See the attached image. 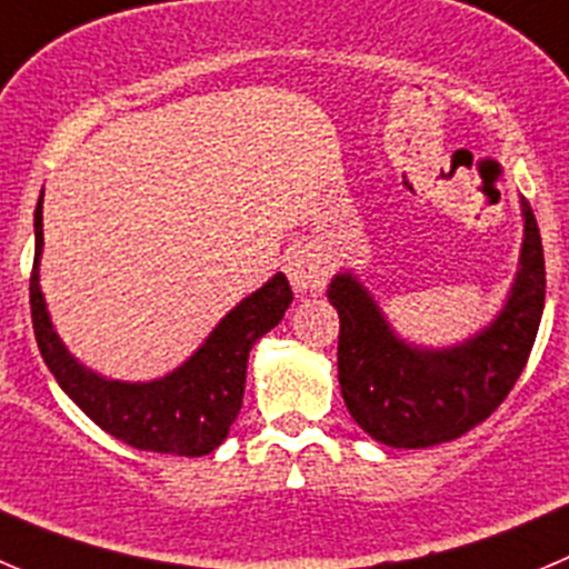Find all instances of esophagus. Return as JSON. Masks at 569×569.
<instances>
[{"label": "esophagus", "instance_id": "esophagus-1", "mask_svg": "<svg viewBox=\"0 0 569 569\" xmlns=\"http://www.w3.org/2000/svg\"><path fill=\"white\" fill-rule=\"evenodd\" d=\"M286 274H289L295 291H317L326 286L328 267L320 252L309 247H297L286 258Z\"/></svg>", "mask_w": 569, "mask_h": 569}]
</instances>
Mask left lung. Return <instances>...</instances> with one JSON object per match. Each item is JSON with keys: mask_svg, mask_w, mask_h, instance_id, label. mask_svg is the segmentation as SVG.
I'll list each match as a JSON object with an SVG mask.
<instances>
[{"mask_svg": "<svg viewBox=\"0 0 569 569\" xmlns=\"http://www.w3.org/2000/svg\"><path fill=\"white\" fill-rule=\"evenodd\" d=\"M519 272L500 317L455 348L398 339L362 283L337 274L328 300L339 315V387L353 421L396 449L446 443L486 421L517 385L545 309V252L522 199Z\"/></svg>", "mask_w": 569, "mask_h": 569, "instance_id": "obj_1", "label": "left lung"}]
</instances>
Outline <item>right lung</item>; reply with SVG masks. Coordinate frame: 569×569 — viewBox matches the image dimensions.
Returning a JSON list of instances; mask_svg holds the SVG:
<instances>
[{
    "label": "right lung",
    "instance_id": "add662e5",
    "mask_svg": "<svg viewBox=\"0 0 569 569\" xmlns=\"http://www.w3.org/2000/svg\"><path fill=\"white\" fill-rule=\"evenodd\" d=\"M41 199L36 207V258L30 274V311L41 359L50 373L103 432L142 452L201 458L210 455L230 432L243 401L247 359L252 345L283 320L295 295L286 274H274L267 286L241 300L212 328L193 357L153 381H114L83 368L58 339L39 286Z\"/></svg>",
    "mask_w": 569,
    "mask_h": 569
}]
</instances>
